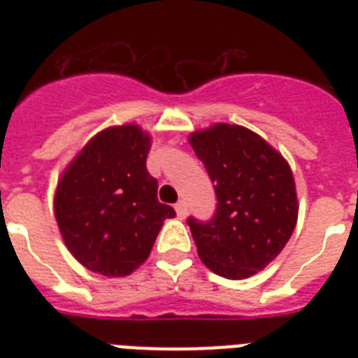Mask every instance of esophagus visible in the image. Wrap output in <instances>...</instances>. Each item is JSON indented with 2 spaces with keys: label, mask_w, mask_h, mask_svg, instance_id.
<instances>
[{
  "label": "esophagus",
  "mask_w": 358,
  "mask_h": 358,
  "mask_svg": "<svg viewBox=\"0 0 358 358\" xmlns=\"http://www.w3.org/2000/svg\"><path fill=\"white\" fill-rule=\"evenodd\" d=\"M174 210H176V213H178L180 219H184L185 215H187V204H185L184 201L176 202V206H174Z\"/></svg>",
  "instance_id": "obj_1"
}]
</instances>
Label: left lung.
<instances>
[{"label":"left lung","instance_id":"1","mask_svg":"<svg viewBox=\"0 0 358 358\" xmlns=\"http://www.w3.org/2000/svg\"><path fill=\"white\" fill-rule=\"evenodd\" d=\"M212 180L210 221L187 217L201 260L224 278L252 277L277 258L297 223L294 174L255 131L215 124L189 137Z\"/></svg>","mask_w":358,"mask_h":358}]
</instances>
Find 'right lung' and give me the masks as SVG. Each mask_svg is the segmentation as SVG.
Listing matches in <instances>:
<instances>
[{
  "label": "right lung",
  "instance_id": "1",
  "mask_svg": "<svg viewBox=\"0 0 358 358\" xmlns=\"http://www.w3.org/2000/svg\"><path fill=\"white\" fill-rule=\"evenodd\" d=\"M150 137L139 126L94 135L57 184L55 219L80 264L106 277H126L148 258L173 206L157 201L146 171Z\"/></svg>",
  "mask_w": 358,
  "mask_h": 358
}]
</instances>
